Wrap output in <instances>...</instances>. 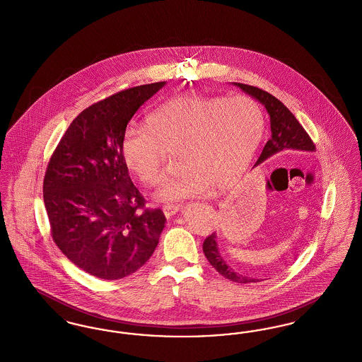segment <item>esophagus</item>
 Masks as SVG:
<instances>
[{"label": "esophagus", "instance_id": "1", "mask_svg": "<svg viewBox=\"0 0 362 362\" xmlns=\"http://www.w3.org/2000/svg\"><path fill=\"white\" fill-rule=\"evenodd\" d=\"M179 209H180L179 205L168 204V205H164V206H163V211H164V214H165L167 217H171L176 211H179Z\"/></svg>", "mask_w": 362, "mask_h": 362}]
</instances>
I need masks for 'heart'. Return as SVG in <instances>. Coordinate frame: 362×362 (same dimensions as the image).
<instances>
[{"mask_svg": "<svg viewBox=\"0 0 362 362\" xmlns=\"http://www.w3.org/2000/svg\"><path fill=\"white\" fill-rule=\"evenodd\" d=\"M264 130L259 104L248 96H183L163 104L148 129H130L122 142L126 167L146 186L164 182L171 156L179 173L156 198L175 202L223 189L251 161Z\"/></svg>", "mask_w": 362, "mask_h": 362, "instance_id": "b5f03b06", "label": "heart"}]
</instances>
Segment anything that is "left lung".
Wrapping results in <instances>:
<instances>
[{
  "instance_id": "8db88e82",
  "label": "left lung",
  "mask_w": 362,
  "mask_h": 362,
  "mask_svg": "<svg viewBox=\"0 0 362 362\" xmlns=\"http://www.w3.org/2000/svg\"><path fill=\"white\" fill-rule=\"evenodd\" d=\"M235 86H240L241 89L259 102L264 104L269 115H270V126H272V137L266 142L262 153L259 156L258 161L262 163L267 157L278 153L284 149H297V151H307L313 152L316 149L313 141L310 139L308 133L304 130V127L296 119V117L288 110V107L282 102H279L276 96L272 93L260 89L258 86H247L235 83ZM204 252L209 263L221 274V276L238 282V284H248L255 282V279H251L248 276H239L235 273L228 264L225 263L224 259L218 252L217 241H216V233L209 235L204 241Z\"/></svg>"
}]
</instances>
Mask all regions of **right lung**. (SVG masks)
I'll list each match as a JSON object with an SVG mask.
<instances>
[{
    "label": "right lung",
    "mask_w": 362,
    "mask_h": 362,
    "mask_svg": "<svg viewBox=\"0 0 362 362\" xmlns=\"http://www.w3.org/2000/svg\"><path fill=\"white\" fill-rule=\"evenodd\" d=\"M165 81L133 86L89 105L47 164L43 199L54 243L90 276L121 279L152 257L165 216L148 209L122 155L127 123Z\"/></svg>",
    "instance_id": "1"
}]
</instances>
